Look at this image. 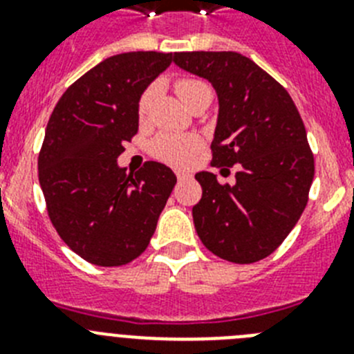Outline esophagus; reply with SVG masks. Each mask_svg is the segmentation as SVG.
<instances>
[{
	"mask_svg": "<svg viewBox=\"0 0 354 354\" xmlns=\"http://www.w3.org/2000/svg\"><path fill=\"white\" fill-rule=\"evenodd\" d=\"M192 179V174H186V171H177V180L179 183H183V180H187Z\"/></svg>",
	"mask_w": 354,
	"mask_h": 354,
	"instance_id": "obj_1",
	"label": "esophagus"
}]
</instances>
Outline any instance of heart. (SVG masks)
I'll return each instance as SVG.
<instances>
[{"instance_id":"1","label":"heart","mask_w":354,"mask_h":354,"mask_svg":"<svg viewBox=\"0 0 354 354\" xmlns=\"http://www.w3.org/2000/svg\"><path fill=\"white\" fill-rule=\"evenodd\" d=\"M174 88L177 95L180 97V101L189 109L198 104H205V102L209 104L212 99L211 86L198 77H180V80L175 81ZM156 92H158V86L150 84L140 95L138 106H136L140 122H145L149 118ZM200 149H202V140L196 134L161 133L150 143V154L159 161L177 168L187 167L193 161V158L198 154Z\"/></svg>"}]
</instances>
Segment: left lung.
<instances>
[{
  "mask_svg": "<svg viewBox=\"0 0 354 354\" xmlns=\"http://www.w3.org/2000/svg\"><path fill=\"white\" fill-rule=\"evenodd\" d=\"M174 62L218 92L212 167L228 174L237 168L232 186L209 171L195 175L202 186L193 207L196 234L225 261H262L282 245L308 202L315 167L301 115L282 84L239 53H175Z\"/></svg>",
  "mask_w": 354,
  "mask_h": 354,
  "instance_id": "8db88e82",
  "label": "left lung"
}]
</instances>
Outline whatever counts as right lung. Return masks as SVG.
<instances>
[{
  "label": "right lung",
  "instance_id": "1",
  "mask_svg": "<svg viewBox=\"0 0 354 354\" xmlns=\"http://www.w3.org/2000/svg\"><path fill=\"white\" fill-rule=\"evenodd\" d=\"M171 53L106 58L65 90L39 152L49 220L65 245L90 264L126 266L147 250L177 177L147 161L127 174L117 158L138 133L143 90L171 64Z\"/></svg>",
  "mask_w": 354,
  "mask_h": 354
}]
</instances>
